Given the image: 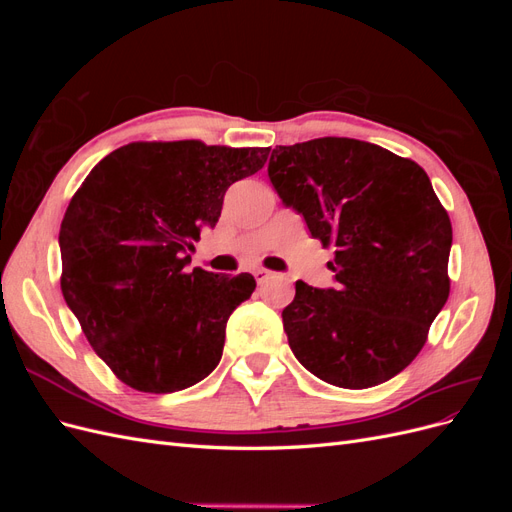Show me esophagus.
I'll use <instances>...</instances> for the list:
<instances>
[{
    "label": "esophagus",
    "instance_id": "1",
    "mask_svg": "<svg viewBox=\"0 0 512 512\" xmlns=\"http://www.w3.org/2000/svg\"><path fill=\"white\" fill-rule=\"evenodd\" d=\"M271 275H273V273L267 271V269H254V277H256L258 284H265Z\"/></svg>",
    "mask_w": 512,
    "mask_h": 512
}]
</instances>
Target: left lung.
<instances>
[{"mask_svg":"<svg viewBox=\"0 0 512 512\" xmlns=\"http://www.w3.org/2000/svg\"><path fill=\"white\" fill-rule=\"evenodd\" d=\"M269 179L335 247L333 288L297 282L290 350L324 382L369 389L406 369L448 299L453 228L425 170L356 138L275 147Z\"/></svg>","mask_w":512,"mask_h":512,"instance_id":"1","label":"left lung"}]
</instances>
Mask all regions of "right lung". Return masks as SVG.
<instances>
[{
	"label": "right lung",
	"instance_id": "1",
	"mask_svg": "<svg viewBox=\"0 0 512 512\" xmlns=\"http://www.w3.org/2000/svg\"><path fill=\"white\" fill-rule=\"evenodd\" d=\"M269 147L130 143L108 153L70 200L59 230L61 292L91 348L128 386L175 393L207 378L252 275L190 267L200 230Z\"/></svg>",
	"mask_w": 512,
	"mask_h": 512
}]
</instances>
